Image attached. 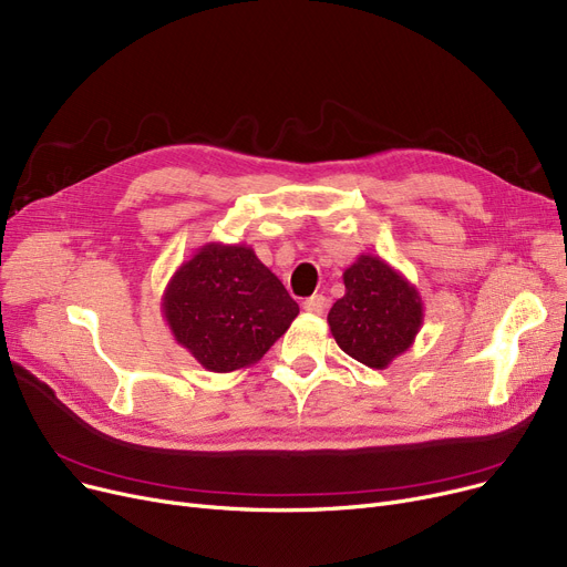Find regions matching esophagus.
<instances>
[{"label": "esophagus", "mask_w": 567, "mask_h": 567, "mask_svg": "<svg viewBox=\"0 0 567 567\" xmlns=\"http://www.w3.org/2000/svg\"><path fill=\"white\" fill-rule=\"evenodd\" d=\"M303 310L310 312V316H322L327 310V299L322 295H312L310 299L303 301Z\"/></svg>", "instance_id": "34e87169"}]
</instances>
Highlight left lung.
Masks as SVG:
<instances>
[{
  "label": "left lung",
  "mask_w": 567,
  "mask_h": 567,
  "mask_svg": "<svg viewBox=\"0 0 567 567\" xmlns=\"http://www.w3.org/2000/svg\"><path fill=\"white\" fill-rule=\"evenodd\" d=\"M346 295L327 322L339 348L371 369H388L423 327V299L385 259L360 255L343 270Z\"/></svg>",
  "instance_id": "1"
}]
</instances>
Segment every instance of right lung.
<instances>
[{"mask_svg": "<svg viewBox=\"0 0 567 567\" xmlns=\"http://www.w3.org/2000/svg\"><path fill=\"white\" fill-rule=\"evenodd\" d=\"M161 310L177 346L203 369L228 373L257 364L299 303L249 245L207 243L175 270Z\"/></svg>", "mask_w": 567, "mask_h": 567, "instance_id": "1", "label": "right lung"}]
</instances>
